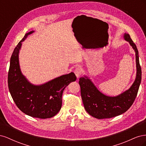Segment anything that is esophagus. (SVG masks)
<instances>
[{"label":"esophagus","instance_id":"1","mask_svg":"<svg viewBox=\"0 0 146 146\" xmlns=\"http://www.w3.org/2000/svg\"><path fill=\"white\" fill-rule=\"evenodd\" d=\"M74 73L76 74V76L77 78L80 77V76L82 73V69L80 66H78V67H77L76 69H75Z\"/></svg>","mask_w":146,"mask_h":146}]
</instances>
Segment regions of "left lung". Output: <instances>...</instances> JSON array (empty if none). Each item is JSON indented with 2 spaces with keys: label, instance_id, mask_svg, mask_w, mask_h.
Here are the masks:
<instances>
[{
  "label": "left lung",
  "instance_id": "8db88e82",
  "mask_svg": "<svg viewBox=\"0 0 146 146\" xmlns=\"http://www.w3.org/2000/svg\"><path fill=\"white\" fill-rule=\"evenodd\" d=\"M123 38L133 47L136 55V79L129 90L119 96L110 97L100 92L87 77L79 79L84 107L88 114L97 119L111 118L125 113L133 104L138 94L141 81L138 50L129 34L125 33Z\"/></svg>",
  "mask_w": 146,
  "mask_h": 146
}]
</instances>
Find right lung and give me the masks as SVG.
I'll return each mask as SVG.
<instances>
[{"label": "right lung", "mask_w": 146, "mask_h": 146, "mask_svg": "<svg viewBox=\"0 0 146 146\" xmlns=\"http://www.w3.org/2000/svg\"><path fill=\"white\" fill-rule=\"evenodd\" d=\"M34 31L26 33L13 51L8 74V85L12 98L21 111L33 117L50 118L59 112L64 88L76 80L74 72L63 75L41 85L30 83L21 73L19 52L22 42Z\"/></svg>", "instance_id": "obj_1"}]
</instances>
